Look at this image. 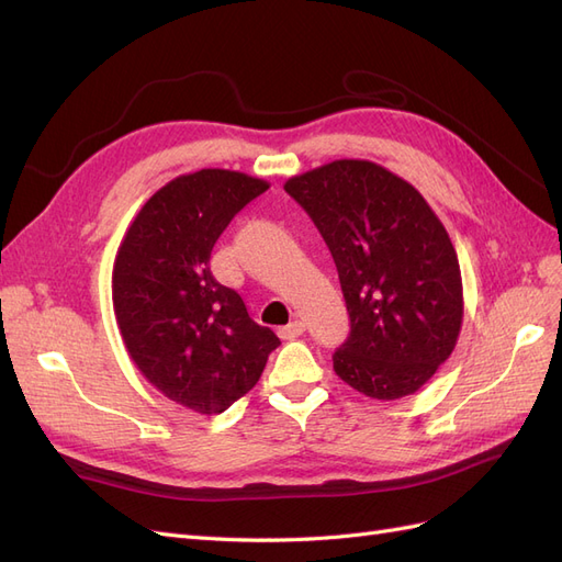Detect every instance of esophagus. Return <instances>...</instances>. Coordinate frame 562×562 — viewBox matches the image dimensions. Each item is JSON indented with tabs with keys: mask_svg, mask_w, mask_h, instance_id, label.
I'll return each mask as SVG.
<instances>
[{
	"mask_svg": "<svg viewBox=\"0 0 562 562\" xmlns=\"http://www.w3.org/2000/svg\"><path fill=\"white\" fill-rule=\"evenodd\" d=\"M302 333H304V323H302V321L288 323V326H283V328L279 330V335H281L283 339H295V337H300Z\"/></svg>",
	"mask_w": 562,
	"mask_h": 562,
	"instance_id": "34e87169",
	"label": "esophagus"
}]
</instances>
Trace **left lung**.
<instances>
[{
	"instance_id": "obj_1",
	"label": "left lung",
	"mask_w": 562,
	"mask_h": 562,
	"mask_svg": "<svg viewBox=\"0 0 562 562\" xmlns=\"http://www.w3.org/2000/svg\"><path fill=\"white\" fill-rule=\"evenodd\" d=\"M283 190L328 244L351 333L333 370L378 401L411 396L454 351L462 271L438 215L411 182L366 159H337Z\"/></svg>"
}]
</instances>
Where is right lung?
I'll list each match as a JSON object with an SVG mask.
<instances>
[{
    "instance_id": "right-lung-1",
    "label": "right lung",
    "mask_w": 562,
    "mask_h": 562,
    "mask_svg": "<svg viewBox=\"0 0 562 562\" xmlns=\"http://www.w3.org/2000/svg\"><path fill=\"white\" fill-rule=\"evenodd\" d=\"M269 182L201 168L166 182L128 225L112 269V304L131 361L166 398L217 415L258 384L281 342L217 283L211 250Z\"/></svg>"
}]
</instances>
